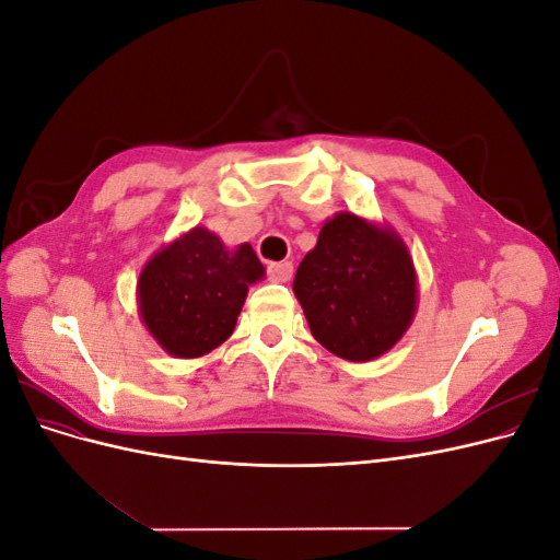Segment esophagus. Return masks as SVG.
Masks as SVG:
<instances>
[{"label": "esophagus", "mask_w": 560, "mask_h": 560, "mask_svg": "<svg viewBox=\"0 0 560 560\" xmlns=\"http://www.w3.org/2000/svg\"><path fill=\"white\" fill-rule=\"evenodd\" d=\"M292 276H294V266L290 261H280V264L268 266V278L273 282H290Z\"/></svg>", "instance_id": "obj_1"}]
</instances>
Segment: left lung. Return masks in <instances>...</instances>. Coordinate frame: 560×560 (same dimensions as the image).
<instances>
[{
	"label": "left lung",
	"mask_w": 560,
	"mask_h": 560,
	"mask_svg": "<svg viewBox=\"0 0 560 560\" xmlns=\"http://www.w3.org/2000/svg\"><path fill=\"white\" fill-rule=\"evenodd\" d=\"M294 294L315 341L336 358L371 362L393 350L418 308V276L401 235L350 210L319 229Z\"/></svg>",
	"instance_id": "1"
}]
</instances>
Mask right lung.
<instances>
[{"mask_svg": "<svg viewBox=\"0 0 560 560\" xmlns=\"http://www.w3.org/2000/svg\"><path fill=\"white\" fill-rule=\"evenodd\" d=\"M264 276L249 243L229 249L217 233L194 226L144 264L138 278L142 325L173 358H202L233 334L249 284Z\"/></svg>", "mask_w": 560, "mask_h": 560, "instance_id": "right-lung-1", "label": "right lung"}]
</instances>
